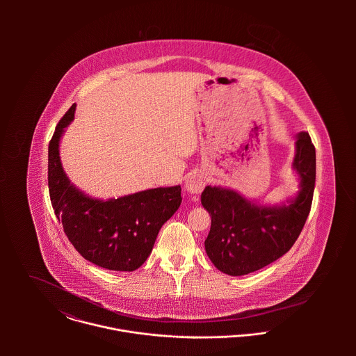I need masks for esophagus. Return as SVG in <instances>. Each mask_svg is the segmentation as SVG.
I'll use <instances>...</instances> for the list:
<instances>
[{
  "label": "esophagus",
  "instance_id": "obj_1",
  "mask_svg": "<svg viewBox=\"0 0 356 356\" xmlns=\"http://www.w3.org/2000/svg\"><path fill=\"white\" fill-rule=\"evenodd\" d=\"M204 186H205V177L200 172H195L192 175L188 177L186 182H185V188L189 193L192 195H199L203 192Z\"/></svg>",
  "mask_w": 356,
  "mask_h": 356
}]
</instances>
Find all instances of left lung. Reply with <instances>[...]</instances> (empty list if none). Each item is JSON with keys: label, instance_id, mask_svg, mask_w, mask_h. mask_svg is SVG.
Instances as JSON below:
<instances>
[{"label": "left lung", "instance_id": "obj_1", "mask_svg": "<svg viewBox=\"0 0 356 356\" xmlns=\"http://www.w3.org/2000/svg\"><path fill=\"white\" fill-rule=\"evenodd\" d=\"M292 168L300 184L286 203L263 205L238 192L207 186L202 204L211 216L204 243L213 266L238 277L254 273L286 254L303 230L315 188V148L308 133L296 136Z\"/></svg>", "mask_w": 356, "mask_h": 356}]
</instances>
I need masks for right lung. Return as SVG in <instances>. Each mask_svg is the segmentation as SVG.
<instances>
[{
  "label": "right lung",
  "mask_w": 356,
  "mask_h": 356,
  "mask_svg": "<svg viewBox=\"0 0 356 356\" xmlns=\"http://www.w3.org/2000/svg\"><path fill=\"white\" fill-rule=\"evenodd\" d=\"M74 104L49 143L48 184L54 213L75 250L102 268L134 271L152 252L161 226L179 208L181 186L156 188L100 200L68 179L60 160V138L74 120Z\"/></svg>",
  "instance_id": "add662e5"
}]
</instances>
